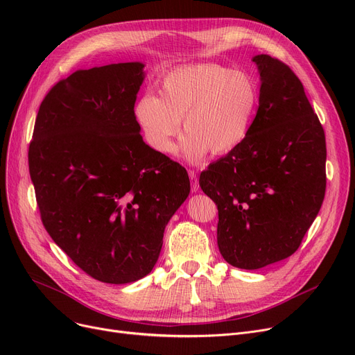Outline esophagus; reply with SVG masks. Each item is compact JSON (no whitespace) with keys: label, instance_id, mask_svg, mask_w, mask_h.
<instances>
[{"label":"esophagus","instance_id":"obj_1","mask_svg":"<svg viewBox=\"0 0 355 355\" xmlns=\"http://www.w3.org/2000/svg\"><path fill=\"white\" fill-rule=\"evenodd\" d=\"M189 175H190V182H191V191H193V193H197L198 189H200L198 178H197V175H196L194 171H190Z\"/></svg>","mask_w":355,"mask_h":355}]
</instances>
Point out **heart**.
Masks as SVG:
<instances>
[{
    "instance_id": "heart-1",
    "label": "heart",
    "mask_w": 355,
    "mask_h": 355,
    "mask_svg": "<svg viewBox=\"0 0 355 355\" xmlns=\"http://www.w3.org/2000/svg\"><path fill=\"white\" fill-rule=\"evenodd\" d=\"M158 93L135 103L145 139L159 154H174L184 119L181 151L193 164L236 149L249 135L259 106V87L249 73L214 63L168 71Z\"/></svg>"
}]
</instances>
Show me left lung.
<instances>
[{
  "instance_id": "1",
  "label": "left lung",
  "mask_w": 355,
  "mask_h": 355,
  "mask_svg": "<svg viewBox=\"0 0 355 355\" xmlns=\"http://www.w3.org/2000/svg\"><path fill=\"white\" fill-rule=\"evenodd\" d=\"M260 74L249 135L210 164L200 187L217 206V245L227 263L260 269L293 254L325 196L324 128L304 86L281 60L252 59Z\"/></svg>"
}]
</instances>
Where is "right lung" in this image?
<instances>
[{
  "mask_svg": "<svg viewBox=\"0 0 355 355\" xmlns=\"http://www.w3.org/2000/svg\"><path fill=\"white\" fill-rule=\"evenodd\" d=\"M144 63L78 70L43 99L28 148L42 221L96 281L130 284L155 266L165 226L190 194L185 168L142 139Z\"/></svg>",
  "mask_w": 355,
  "mask_h": 355,
  "instance_id": "1",
  "label": "right lung"
}]
</instances>
